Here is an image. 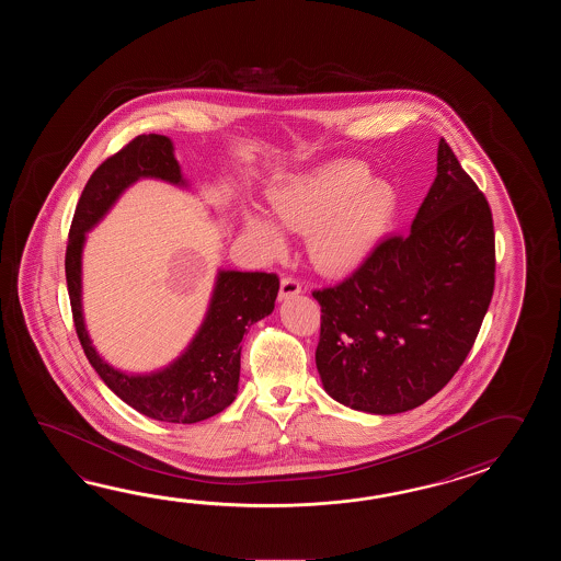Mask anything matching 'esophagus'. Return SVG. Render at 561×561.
Wrapping results in <instances>:
<instances>
[{"label": "esophagus", "mask_w": 561, "mask_h": 561, "mask_svg": "<svg viewBox=\"0 0 561 561\" xmlns=\"http://www.w3.org/2000/svg\"><path fill=\"white\" fill-rule=\"evenodd\" d=\"M300 288H302V286H300V280H298V278L285 275L280 278V293H278V298L283 300V298L295 297V295L300 293Z\"/></svg>", "instance_id": "34e87169"}]
</instances>
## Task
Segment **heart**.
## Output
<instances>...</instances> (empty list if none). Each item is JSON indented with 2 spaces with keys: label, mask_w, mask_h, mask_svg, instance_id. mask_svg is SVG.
I'll return each instance as SVG.
<instances>
[{
  "label": "heart",
  "mask_w": 561,
  "mask_h": 561,
  "mask_svg": "<svg viewBox=\"0 0 561 561\" xmlns=\"http://www.w3.org/2000/svg\"><path fill=\"white\" fill-rule=\"evenodd\" d=\"M367 176L353 162H331L271 194L286 228L312 232L310 259L327 275H345L365 263L393 218V188ZM244 232L266 254L285 249L283 232L264 216H247Z\"/></svg>",
  "instance_id": "heart-1"
}]
</instances>
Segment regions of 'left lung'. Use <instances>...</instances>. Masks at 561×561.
<instances>
[{"label":"left lung","instance_id":"left-lung-1","mask_svg":"<svg viewBox=\"0 0 561 561\" xmlns=\"http://www.w3.org/2000/svg\"><path fill=\"white\" fill-rule=\"evenodd\" d=\"M493 286L488 198L442 138L437 176L411 232L381 240L343 283L312 290L324 391L377 415L423 405L463 365Z\"/></svg>","mask_w":561,"mask_h":561}]
</instances>
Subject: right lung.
Here are the masks:
<instances>
[{"mask_svg":"<svg viewBox=\"0 0 561 561\" xmlns=\"http://www.w3.org/2000/svg\"><path fill=\"white\" fill-rule=\"evenodd\" d=\"M138 179L184 184L170 138L158 134L136 136L95 168L88 180L73 213L66 247V280L73 327L90 365L124 403L156 421L198 423L218 415L234 401L239 389L240 341L251 324L273 312L280 280L275 273L222 271L203 327L179 360L152 375H126L110 367L95 353L85 333L82 247L85 232Z\"/></svg>","mask_w":561,"mask_h":561,"instance_id":"1","label":"right lung"}]
</instances>
